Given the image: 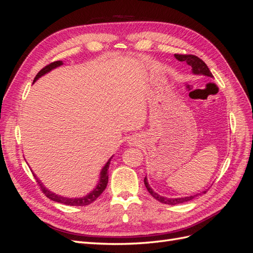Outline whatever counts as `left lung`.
Masks as SVG:
<instances>
[{
    "instance_id": "8db88e82",
    "label": "left lung",
    "mask_w": 253,
    "mask_h": 253,
    "mask_svg": "<svg viewBox=\"0 0 253 253\" xmlns=\"http://www.w3.org/2000/svg\"><path fill=\"white\" fill-rule=\"evenodd\" d=\"M175 58L177 59L178 61H181V62H182V61L187 62L188 65L192 67V73L193 74H195V75H205V76H208V77H213V75L211 74L208 66H207V64L204 62V61L198 57H196L194 55H175ZM144 185H145V188H147V190L149 191V193L153 197H154L155 200H157L158 202L163 203V204H166V205L182 204L185 202H189L191 200H193L195 196L198 195V194H196V195H191V196H187V197H179V198H167V197L160 196L159 194L155 193L154 191H153L150 188L147 177H144ZM206 192H207V191H204V193H206Z\"/></svg>"
}]
</instances>
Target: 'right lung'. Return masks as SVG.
<instances>
[{
  "instance_id": "1",
  "label": "right lung",
  "mask_w": 253,
  "mask_h": 253,
  "mask_svg": "<svg viewBox=\"0 0 253 253\" xmlns=\"http://www.w3.org/2000/svg\"><path fill=\"white\" fill-rule=\"evenodd\" d=\"M62 61H55V62H52L48 65H46L45 67H43L42 70L37 74V76L35 77V81H37L38 79H39L41 76L45 75L46 73L50 72L51 70H53V68H56L60 65H62ZM111 159L112 157L109 159V162L105 164V166L103 167V169L100 173V179H99V182L97 187L91 191L90 193H88L87 195L83 196V197H80V198H67V197H62V196H59L55 193L50 192V191H48L46 188H45L43 186V183L37 178V176H35V178L37 179V182L38 185H39L40 189L42 190V192L46 195V197H48L49 200L53 201V202H57V203H60V204H64V205H67V206H87L89 204H91L93 202H95L97 198L101 195V193L103 192V191L105 190L106 188V185H108V181H109V174H108V170H109V166H110V163H111Z\"/></svg>"
}]
</instances>
